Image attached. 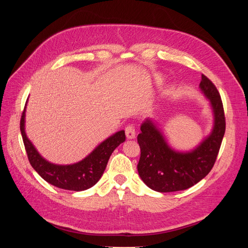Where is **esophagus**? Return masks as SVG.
I'll return each instance as SVG.
<instances>
[{
    "mask_svg": "<svg viewBox=\"0 0 248 248\" xmlns=\"http://www.w3.org/2000/svg\"><path fill=\"white\" fill-rule=\"evenodd\" d=\"M125 135H126L127 139L135 138V130L132 125H128L125 127Z\"/></svg>",
    "mask_w": 248,
    "mask_h": 248,
    "instance_id": "1",
    "label": "esophagus"
}]
</instances>
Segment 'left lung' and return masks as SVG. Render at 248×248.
<instances>
[{
	"label": "left lung",
	"instance_id": "left-lung-1",
	"mask_svg": "<svg viewBox=\"0 0 248 248\" xmlns=\"http://www.w3.org/2000/svg\"><path fill=\"white\" fill-rule=\"evenodd\" d=\"M199 89L209 101L213 124L209 134L192 149L173 148L153 119H145L140 125L137 142L141 154L137 170L143 183L155 191L187 189L204 179L214 166L226 130L223 103L215 85L203 75Z\"/></svg>",
	"mask_w": 248,
	"mask_h": 248
}]
</instances>
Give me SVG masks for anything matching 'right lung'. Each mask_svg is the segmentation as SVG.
Listing matches in <instances>:
<instances>
[{
  "label": "right lung",
  "mask_w": 248,
  "mask_h": 248,
  "mask_svg": "<svg viewBox=\"0 0 248 248\" xmlns=\"http://www.w3.org/2000/svg\"><path fill=\"white\" fill-rule=\"evenodd\" d=\"M26 105L20 120V131L32 168L47 183L62 189L82 191L95 186L101 179L114 150L125 141L124 130L117 131L106 138L79 162L69 165L54 164L41 156L26 135Z\"/></svg>",
  "instance_id": "right-lung-1"
}]
</instances>
